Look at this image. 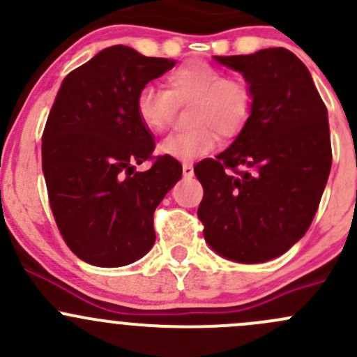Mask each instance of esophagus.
Returning a JSON list of instances; mask_svg holds the SVG:
<instances>
[{"mask_svg":"<svg viewBox=\"0 0 357 357\" xmlns=\"http://www.w3.org/2000/svg\"><path fill=\"white\" fill-rule=\"evenodd\" d=\"M183 176H185V178H192L193 176V165L190 164V162H185V164H183Z\"/></svg>","mask_w":357,"mask_h":357,"instance_id":"obj_1","label":"esophagus"}]
</instances>
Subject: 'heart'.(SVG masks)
Masks as SVG:
<instances>
[{
	"label": "heart",
	"mask_w": 357,
	"mask_h": 357,
	"mask_svg": "<svg viewBox=\"0 0 357 357\" xmlns=\"http://www.w3.org/2000/svg\"><path fill=\"white\" fill-rule=\"evenodd\" d=\"M165 89L146 84L138 91L135 112L139 124L153 135L171 128L176 109L188 105L186 122L192 128L160 142L162 155L193 160L211 152L221 138L238 136L250 121L254 93L242 77L204 60H192L172 68L164 79Z\"/></svg>",
	"instance_id": "1"
}]
</instances>
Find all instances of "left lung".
I'll return each instance as SVG.
<instances>
[{"label":"left lung","mask_w":357,"mask_h":357,"mask_svg":"<svg viewBox=\"0 0 357 357\" xmlns=\"http://www.w3.org/2000/svg\"><path fill=\"white\" fill-rule=\"evenodd\" d=\"M254 93L243 131L193 167L199 219L222 257L255 264L285 254L311 226L332 167L326 107L307 67L285 48L215 56Z\"/></svg>","instance_id":"left-lung-1"}]
</instances>
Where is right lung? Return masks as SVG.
<instances>
[{
  "mask_svg": "<svg viewBox=\"0 0 357 357\" xmlns=\"http://www.w3.org/2000/svg\"><path fill=\"white\" fill-rule=\"evenodd\" d=\"M174 60L110 46L63 79L43 131V172L53 218L67 247L84 262L119 268L155 243L153 212L181 179L174 157H153L135 100ZM153 160L136 173L134 164Z\"/></svg>",
  "mask_w": 357,
  "mask_h": 357,
  "instance_id": "right-lung-1",
  "label": "right lung"
}]
</instances>
